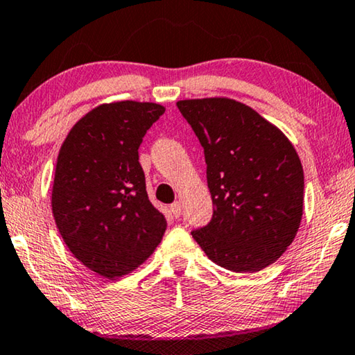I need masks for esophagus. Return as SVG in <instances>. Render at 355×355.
Here are the masks:
<instances>
[{
  "label": "esophagus",
  "mask_w": 355,
  "mask_h": 355,
  "mask_svg": "<svg viewBox=\"0 0 355 355\" xmlns=\"http://www.w3.org/2000/svg\"><path fill=\"white\" fill-rule=\"evenodd\" d=\"M171 210L173 213V216L180 218V215H182V204H180V202H173V204L171 205Z\"/></svg>",
  "instance_id": "34e87169"
}]
</instances>
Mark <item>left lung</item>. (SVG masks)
I'll return each instance as SVG.
<instances>
[{"label":"left lung","mask_w":355,"mask_h":355,"mask_svg":"<svg viewBox=\"0 0 355 355\" xmlns=\"http://www.w3.org/2000/svg\"><path fill=\"white\" fill-rule=\"evenodd\" d=\"M204 148L213 215L191 230L205 254L227 270L266 268L292 243L303 213L299 155L277 126L227 98L178 101Z\"/></svg>","instance_id":"left-lung-1"}]
</instances>
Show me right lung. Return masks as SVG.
Returning a JSON list of instances; mask_svg holds the SVG:
<instances>
[{"label": "right lung", "mask_w": 355, "mask_h": 355, "mask_svg": "<svg viewBox=\"0 0 355 355\" xmlns=\"http://www.w3.org/2000/svg\"><path fill=\"white\" fill-rule=\"evenodd\" d=\"M164 112L153 103L103 104L61 145L52 191L56 227L76 259L101 277L131 273L166 232L139 162L144 136Z\"/></svg>", "instance_id": "1"}]
</instances>
